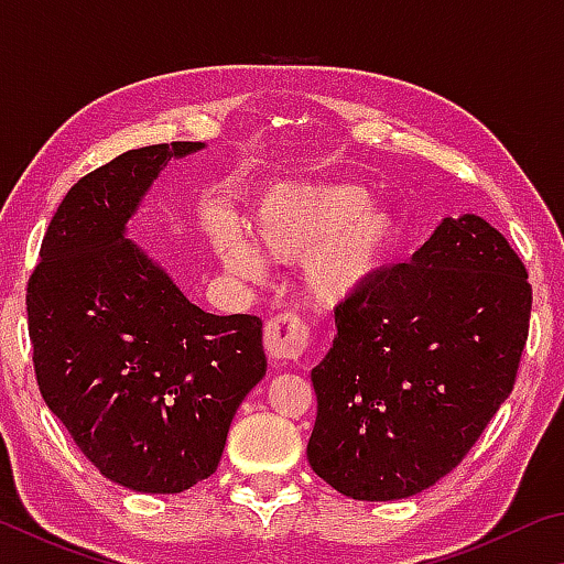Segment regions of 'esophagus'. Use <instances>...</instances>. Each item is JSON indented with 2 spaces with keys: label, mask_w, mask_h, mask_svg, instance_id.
<instances>
[{
  "label": "esophagus",
  "mask_w": 564,
  "mask_h": 564,
  "mask_svg": "<svg viewBox=\"0 0 564 564\" xmlns=\"http://www.w3.org/2000/svg\"><path fill=\"white\" fill-rule=\"evenodd\" d=\"M263 343L271 358L295 362L311 346V328L293 313H283L265 323Z\"/></svg>",
  "instance_id": "34e87169"
}]
</instances>
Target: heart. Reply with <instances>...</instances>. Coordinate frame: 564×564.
Segmentation results:
<instances>
[{"label":"heart","mask_w":564,"mask_h":564,"mask_svg":"<svg viewBox=\"0 0 564 564\" xmlns=\"http://www.w3.org/2000/svg\"><path fill=\"white\" fill-rule=\"evenodd\" d=\"M370 194L350 181L281 184L256 208L251 234L263 259H305L303 289L321 308L346 303L383 269L398 241V216L368 206ZM224 265L243 279H261L263 261L241 236L216 238Z\"/></svg>","instance_id":"b5f03b06"}]
</instances>
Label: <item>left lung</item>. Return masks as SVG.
Segmentation results:
<instances>
[{"instance_id": "1", "label": "left lung", "mask_w": 564, "mask_h": 564, "mask_svg": "<svg viewBox=\"0 0 564 564\" xmlns=\"http://www.w3.org/2000/svg\"><path fill=\"white\" fill-rule=\"evenodd\" d=\"M532 285L485 218H443L408 263L336 305L311 370L313 473L352 500H403L460 465L512 393Z\"/></svg>"}]
</instances>
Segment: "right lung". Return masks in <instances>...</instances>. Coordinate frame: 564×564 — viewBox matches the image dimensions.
<instances>
[{"label": "right lung", "mask_w": 564, "mask_h": 564, "mask_svg": "<svg viewBox=\"0 0 564 564\" xmlns=\"http://www.w3.org/2000/svg\"><path fill=\"white\" fill-rule=\"evenodd\" d=\"M174 141L131 149L76 181L26 285L40 393L109 480L174 495L216 473L241 400L265 376L263 323L214 316L127 238Z\"/></svg>", "instance_id": "1"}]
</instances>
